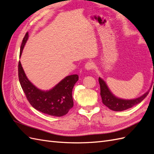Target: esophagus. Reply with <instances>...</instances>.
Masks as SVG:
<instances>
[{
    "mask_svg": "<svg viewBox=\"0 0 154 154\" xmlns=\"http://www.w3.org/2000/svg\"><path fill=\"white\" fill-rule=\"evenodd\" d=\"M93 67H94V63L92 61H88L85 63V68L87 71H90V70L92 69Z\"/></svg>",
    "mask_w": 154,
    "mask_h": 154,
    "instance_id": "obj_1",
    "label": "esophagus"
}]
</instances>
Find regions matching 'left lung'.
<instances>
[{"label":"left lung","mask_w":154,"mask_h":154,"mask_svg":"<svg viewBox=\"0 0 154 154\" xmlns=\"http://www.w3.org/2000/svg\"><path fill=\"white\" fill-rule=\"evenodd\" d=\"M99 83L100 85V95L101 96L102 102L109 109L114 111H123L132 108L134 105L141 103L146 97L149 93V91H150V89H149L143 95L137 97V98L132 100H125L119 98V97H116L114 94H113L112 92L110 91L105 82L101 78H99Z\"/></svg>","instance_id":"obj_1"}]
</instances>
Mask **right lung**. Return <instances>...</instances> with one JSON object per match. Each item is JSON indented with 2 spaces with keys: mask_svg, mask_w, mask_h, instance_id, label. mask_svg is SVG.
Instances as JSON below:
<instances>
[{
  "mask_svg": "<svg viewBox=\"0 0 154 154\" xmlns=\"http://www.w3.org/2000/svg\"><path fill=\"white\" fill-rule=\"evenodd\" d=\"M28 36V32H27L23 38L20 57ZM18 79L29 103L33 108L41 112L61 117L67 114L69 110L73 106L72 91L74 84L78 80L77 74L66 76L53 88L45 91L39 89L28 80L19 61Z\"/></svg>",
  "mask_w": 154,
  "mask_h": 154,
  "instance_id": "1",
  "label": "right lung"
}]
</instances>
